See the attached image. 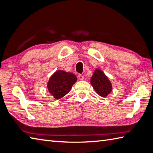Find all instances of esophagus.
<instances>
[{"instance_id":"1","label":"esophagus","mask_w":153,"mask_h":153,"mask_svg":"<svg viewBox=\"0 0 153 153\" xmlns=\"http://www.w3.org/2000/svg\"><path fill=\"white\" fill-rule=\"evenodd\" d=\"M78 78H79V80H83V79H84V76H83V75H82V74H79L78 75Z\"/></svg>"}]
</instances>
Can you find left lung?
I'll return each mask as SVG.
<instances>
[{
  "mask_svg": "<svg viewBox=\"0 0 153 153\" xmlns=\"http://www.w3.org/2000/svg\"><path fill=\"white\" fill-rule=\"evenodd\" d=\"M95 92L102 97H107L112 91V84L101 69H96L90 79Z\"/></svg>",
  "mask_w": 153,
  "mask_h": 153,
  "instance_id": "left-lung-1",
  "label": "left lung"
}]
</instances>
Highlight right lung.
Segmentation results:
<instances>
[{
	"label": "right lung",
	"instance_id": "obj_1",
	"mask_svg": "<svg viewBox=\"0 0 153 153\" xmlns=\"http://www.w3.org/2000/svg\"><path fill=\"white\" fill-rule=\"evenodd\" d=\"M76 81L77 77L74 74L57 70L49 78L47 83L48 91L55 99H61L70 91Z\"/></svg>",
	"mask_w": 153,
	"mask_h": 153
}]
</instances>
